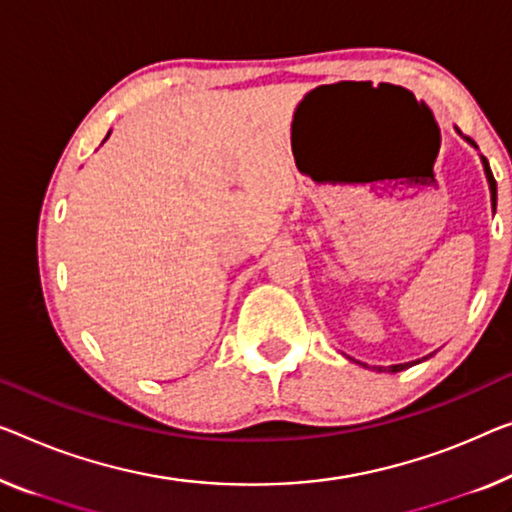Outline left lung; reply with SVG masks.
Here are the masks:
<instances>
[{
  "label": "left lung",
  "instance_id": "8db88e82",
  "mask_svg": "<svg viewBox=\"0 0 512 512\" xmlns=\"http://www.w3.org/2000/svg\"><path fill=\"white\" fill-rule=\"evenodd\" d=\"M457 133H460V128H455ZM462 135V133H460ZM464 140H467L469 144H474L476 147V142L471 140V137H467L464 135ZM478 149V147H476ZM480 160H483V170H485V177H487V183H490V195H492V209L497 211V181H494V177H492V170H490V163H487V158H483L480 156ZM416 363H421V361H416ZM404 368H409V363H404V365H391V368H388V372H400V370H404ZM379 372H381V368H379Z\"/></svg>",
  "mask_w": 512,
  "mask_h": 512
}]
</instances>
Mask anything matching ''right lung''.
Instances as JSON below:
<instances>
[{
    "label": "right lung",
    "instance_id": "obj_1",
    "mask_svg": "<svg viewBox=\"0 0 512 512\" xmlns=\"http://www.w3.org/2000/svg\"><path fill=\"white\" fill-rule=\"evenodd\" d=\"M108 135H110V133H108Z\"/></svg>",
    "mask_w": 512,
    "mask_h": 512
}]
</instances>
